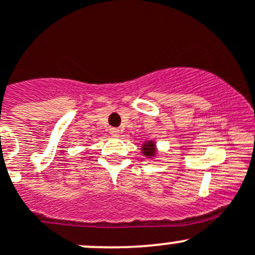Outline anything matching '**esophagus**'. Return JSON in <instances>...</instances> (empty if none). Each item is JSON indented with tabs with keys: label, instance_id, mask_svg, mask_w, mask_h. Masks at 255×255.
Wrapping results in <instances>:
<instances>
[{
	"label": "esophagus",
	"instance_id": "obj_1",
	"mask_svg": "<svg viewBox=\"0 0 255 255\" xmlns=\"http://www.w3.org/2000/svg\"><path fill=\"white\" fill-rule=\"evenodd\" d=\"M109 133H111L112 135H118V134H120V129H118V128H116V127H112L111 129H109Z\"/></svg>",
	"mask_w": 255,
	"mask_h": 255
}]
</instances>
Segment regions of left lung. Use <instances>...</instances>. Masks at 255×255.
<instances>
[{
  "mask_svg": "<svg viewBox=\"0 0 255 255\" xmlns=\"http://www.w3.org/2000/svg\"><path fill=\"white\" fill-rule=\"evenodd\" d=\"M143 153L146 156H152L154 153V144L152 142H146L143 144Z\"/></svg>",
  "mask_w": 255,
  "mask_h": 255,
  "instance_id": "8db88e82",
  "label": "left lung"
}]
</instances>
